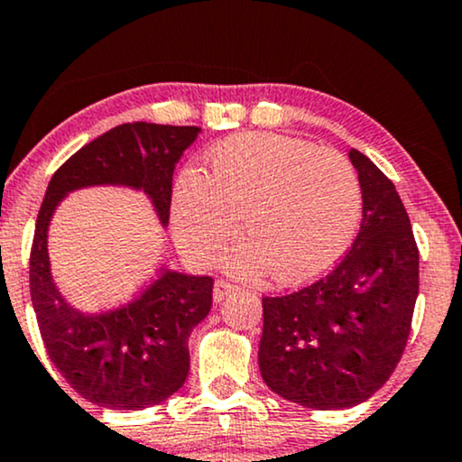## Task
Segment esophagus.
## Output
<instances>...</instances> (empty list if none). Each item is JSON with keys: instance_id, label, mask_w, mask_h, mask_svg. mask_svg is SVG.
Instances as JSON below:
<instances>
[{"instance_id": "34e87169", "label": "esophagus", "mask_w": 462, "mask_h": 462, "mask_svg": "<svg viewBox=\"0 0 462 462\" xmlns=\"http://www.w3.org/2000/svg\"><path fill=\"white\" fill-rule=\"evenodd\" d=\"M236 288H238V286L232 284V282H227V280H217V282H215V288H213V299H215V301H224L227 294L235 292Z\"/></svg>"}]
</instances>
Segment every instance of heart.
<instances>
[{
  "label": "heart",
  "instance_id": "b5f03b06",
  "mask_svg": "<svg viewBox=\"0 0 462 462\" xmlns=\"http://www.w3.org/2000/svg\"><path fill=\"white\" fill-rule=\"evenodd\" d=\"M208 176L185 170L171 198L180 245L210 263L238 227L245 243L230 255L241 275L271 269L282 284L329 271L357 236L364 193L353 163L336 150L280 133H241L207 154Z\"/></svg>",
  "mask_w": 462,
  "mask_h": 462
}]
</instances>
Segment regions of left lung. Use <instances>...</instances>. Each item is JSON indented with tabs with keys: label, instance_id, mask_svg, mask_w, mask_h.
I'll list each match as a JSON object with an SVG mask.
<instances>
[{
	"label": "left lung",
	"instance_id": "left-lung-1",
	"mask_svg": "<svg viewBox=\"0 0 462 462\" xmlns=\"http://www.w3.org/2000/svg\"><path fill=\"white\" fill-rule=\"evenodd\" d=\"M364 217L325 277L263 297L258 364L266 385L310 409H348L385 385L407 346L420 291V249L396 187L359 150Z\"/></svg>",
	"mask_w": 462,
	"mask_h": 462
}]
</instances>
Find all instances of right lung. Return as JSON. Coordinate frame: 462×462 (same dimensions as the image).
Returning a JSON list of instances; mask_svg holds the SVG:
<instances>
[{
  "label": "right lung",
  "mask_w": 462,
  "mask_h": 462,
  "mask_svg": "<svg viewBox=\"0 0 462 462\" xmlns=\"http://www.w3.org/2000/svg\"><path fill=\"white\" fill-rule=\"evenodd\" d=\"M198 133V126L152 122L114 126L60 165L38 210L30 252L38 329L66 383L98 407L140 411L180 390L189 372V333L210 312L213 277L163 271L120 310L94 316L75 312L49 273V219L72 189L129 185L143 189L168 224L174 165Z\"/></svg>",
  "instance_id": "right-lung-1"
}]
</instances>
